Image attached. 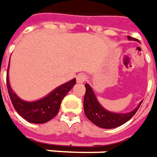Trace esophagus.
<instances>
[{"label":"esophagus","mask_w":157,"mask_h":157,"mask_svg":"<svg viewBox=\"0 0 157 157\" xmlns=\"http://www.w3.org/2000/svg\"><path fill=\"white\" fill-rule=\"evenodd\" d=\"M76 81L78 83H83L84 82L87 81V76L84 74H79L78 75L76 76Z\"/></svg>","instance_id":"1"}]
</instances>
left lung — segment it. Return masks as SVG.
I'll return each mask as SVG.
<instances>
[{
	"label": "left lung",
	"mask_w": 157,
	"mask_h": 157,
	"mask_svg": "<svg viewBox=\"0 0 157 157\" xmlns=\"http://www.w3.org/2000/svg\"><path fill=\"white\" fill-rule=\"evenodd\" d=\"M129 40L138 41L137 39L127 36ZM86 92L84 99H83V108L86 117L91 121L93 124L99 126L101 128L112 129L125 124L126 121L133 117L138 111L139 107L141 105L142 101L137 105V107L132 112L126 113H117L110 112L105 109L100 105L98 100L97 98L95 93L90 84H85Z\"/></svg>",
	"instance_id": "obj_1"
}]
</instances>
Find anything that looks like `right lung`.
Here are the masks:
<instances>
[{
  "label": "right lung",
  "mask_w": 157,
  "mask_h": 157,
  "mask_svg": "<svg viewBox=\"0 0 157 157\" xmlns=\"http://www.w3.org/2000/svg\"><path fill=\"white\" fill-rule=\"evenodd\" d=\"M10 68V64H9ZM9 68L7 72V87L13 106L17 113L25 120L34 124H43L53 119L59 113L60 104L66 95L76 82L75 78L57 87L49 94L36 101H25L13 91L10 83Z\"/></svg>",
  "instance_id": "1"
}]
</instances>
